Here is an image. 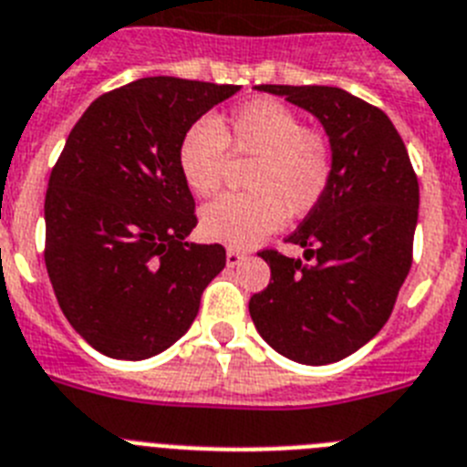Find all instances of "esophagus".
<instances>
[{
  "label": "esophagus",
  "mask_w": 467,
  "mask_h": 467,
  "mask_svg": "<svg viewBox=\"0 0 467 467\" xmlns=\"http://www.w3.org/2000/svg\"><path fill=\"white\" fill-rule=\"evenodd\" d=\"M243 260H245V253H241L238 248H226V265L238 266Z\"/></svg>",
  "instance_id": "obj_1"
}]
</instances>
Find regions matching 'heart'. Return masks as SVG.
Segmentation results:
<instances>
[{
  "label": "heart",
  "instance_id": "obj_1",
  "mask_svg": "<svg viewBox=\"0 0 467 467\" xmlns=\"http://www.w3.org/2000/svg\"><path fill=\"white\" fill-rule=\"evenodd\" d=\"M226 153L254 158L245 174L250 193L222 195L202 207L201 231L210 241L248 248L321 202L333 174L330 146L318 131L302 130L300 118L274 99L243 103L226 118L189 127L177 162L193 195L207 198L222 184Z\"/></svg>",
  "mask_w": 467,
  "mask_h": 467
}]
</instances>
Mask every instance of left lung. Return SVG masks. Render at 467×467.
Here are the masks:
<instances>
[{
	"label": "left lung",
	"mask_w": 467,
	"mask_h": 467,
	"mask_svg": "<svg viewBox=\"0 0 467 467\" xmlns=\"http://www.w3.org/2000/svg\"><path fill=\"white\" fill-rule=\"evenodd\" d=\"M257 89L324 125L333 174L321 202L288 236L305 248V262L276 250L260 253L272 281L250 297V317L283 357L333 364L364 348L392 314L411 269L418 179L400 131L376 106L340 87Z\"/></svg>",
	"instance_id": "8db88e82"
}]
</instances>
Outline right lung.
<instances>
[{"label": "right lung", "instance_id": "obj_1", "mask_svg": "<svg viewBox=\"0 0 467 467\" xmlns=\"http://www.w3.org/2000/svg\"><path fill=\"white\" fill-rule=\"evenodd\" d=\"M236 85L141 78L91 103L44 198V262L79 336L110 358L165 352L193 324L226 250L191 243L193 195L177 149Z\"/></svg>", "mask_w": 467, "mask_h": 467}]
</instances>
